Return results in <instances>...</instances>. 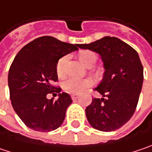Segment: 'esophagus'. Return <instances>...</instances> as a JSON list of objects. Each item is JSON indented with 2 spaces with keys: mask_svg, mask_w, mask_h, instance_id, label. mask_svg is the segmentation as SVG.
Segmentation results:
<instances>
[{
  "mask_svg": "<svg viewBox=\"0 0 152 152\" xmlns=\"http://www.w3.org/2000/svg\"><path fill=\"white\" fill-rule=\"evenodd\" d=\"M71 98H72V100H73V101H76V99L78 98V96L76 95V94H72V95H71Z\"/></svg>",
  "mask_w": 152,
  "mask_h": 152,
  "instance_id": "34e87169",
  "label": "esophagus"
}]
</instances>
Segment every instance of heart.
<instances>
[{"label": "heart", "mask_w": 152, "mask_h": 152, "mask_svg": "<svg viewBox=\"0 0 152 152\" xmlns=\"http://www.w3.org/2000/svg\"><path fill=\"white\" fill-rule=\"evenodd\" d=\"M80 60L85 65H88L90 63L95 62V54L91 50H83L80 52L79 54ZM68 57L64 56L60 58L57 63L56 65V71L59 77L64 76L65 71L64 68L67 63ZM92 85V81L90 79H76V78H69L63 83V89L69 94H78L82 93L85 88L90 87Z\"/></svg>", "instance_id": "obj_1"}]
</instances>
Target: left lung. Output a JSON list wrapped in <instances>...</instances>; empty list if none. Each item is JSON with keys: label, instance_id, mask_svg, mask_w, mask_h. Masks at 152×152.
<instances>
[{"label": "left lung", "instance_id": "left-lung-1", "mask_svg": "<svg viewBox=\"0 0 152 152\" xmlns=\"http://www.w3.org/2000/svg\"><path fill=\"white\" fill-rule=\"evenodd\" d=\"M78 47L98 53L105 69L94 90L102 98H94L86 107V116L94 129L112 132L121 128L136 110L141 92L144 69L138 52L115 37H104Z\"/></svg>", "mask_w": 152, "mask_h": 152}]
</instances>
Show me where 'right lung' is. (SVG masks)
Segmentation results:
<instances>
[{
	"label": "right lung",
	"mask_w": 152,
	"mask_h": 152,
	"mask_svg": "<svg viewBox=\"0 0 152 152\" xmlns=\"http://www.w3.org/2000/svg\"><path fill=\"white\" fill-rule=\"evenodd\" d=\"M78 50V45L69 44L50 36H43L26 45L10 66L8 87L10 100L15 113L24 124L37 132L58 129L72 103L67 93L58 94L54 101L46 98L61 88L52 85L58 82V61Z\"/></svg>",
	"instance_id": "obj_1"
}]
</instances>
